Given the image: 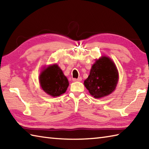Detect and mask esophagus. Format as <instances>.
I'll use <instances>...</instances> for the list:
<instances>
[{
    "mask_svg": "<svg viewBox=\"0 0 149 149\" xmlns=\"http://www.w3.org/2000/svg\"><path fill=\"white\" fill-rule=\"evenodd\" d=\"M72 81H74V82H76V81H82V78H81V77H79V78H77V79H76V78H73Z\"/></svg>",
    "mask_w": 149,
    "mask_h": 149,
    "instance_id": "obj_1",
    "label": "esophagus"
}]
</instances>
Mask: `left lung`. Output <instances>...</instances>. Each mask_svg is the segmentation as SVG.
I'll return each mask as SVG.
<instances>
[{
    "label": "left lung",
    "instance_id": "1",
    "mask_svg": "<svg viewBox=\"0 0 149 149\" xmlns=\"http://www.w3.org/2000/svg\"><path fill=\"white\" fill-rule=\"evenodd\" d=\"M118 80V74L112 60L104 56L92 66L84 86L90 93L99 99L108 95L115 89Z\"/></svg>",
    "mask_w": 149,
    "mask_h": 149
}]
</instances>
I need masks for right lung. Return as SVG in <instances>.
<instances>
[{
    "mask_svg": "<svg viewBox=\"0 0 149 149\" xmlns=\"http://www.w3.org/2000/svg\"><path fill=\"white\" fill-rule=\"evenodd\" d=\"M40 83L43 91L52 97L64 93L68 86V81L57 65L44 69L40 75Z\"/></svg>",
    "mask_w": 149,
    "mask_h": 149,
    "instance_id": "add662e5",
    "label": "right lung"
}]
</instances>
